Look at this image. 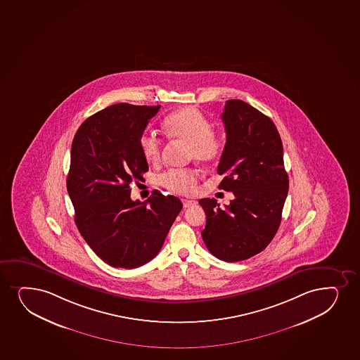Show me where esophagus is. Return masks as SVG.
I'll list each match as a JSON object with an SVG mask.
<instances>
[{
	"instance_id": "1",
	"label": "esophagus",
	"mask_w": 360,
	"mask_h": 360,
	"mask_svg": "<svg viewBox=\"0 0 360 360\" xmlns=\"http://www.w3.org/2000/svg\"><path fill=\"white\" fill-rule=\"evenodd\" d=\"M183 206H184V208L191 207V206H193V205H195L196 203V201L195 200H189V199H182Z\"/></svg>"
}]
</instances>
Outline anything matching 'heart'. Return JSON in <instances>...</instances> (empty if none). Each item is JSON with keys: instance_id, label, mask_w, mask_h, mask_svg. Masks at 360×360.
<instances>
[{"instance_id": "b5f03b06", "label": "heart", "mask_w": 360, "mask_h": 360, "mask_svg": "<svg viewBox=\"0 0 360 360\" xmlns=\"http://www.w3.org/2000/svg\"><path fill=\"white\" fill-rule=\"evenodd\" d=\"M162 130L169 140L189 146L191 159L201 164H212L224 152L225 140L220 132L212 129V124L195 107H186L167 115ZM144 159L157 164L161 158V142L157 136L144 134L140 139ZM159 186L176 194H189L198 183L194 169H169L157 178Z\"/></svg>"}]
</instances>
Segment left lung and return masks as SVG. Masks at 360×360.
Instances as JSON below:
<instances>
[{"mask_svg": "<svg viewBox=\"0 0 360 360\" xmlns=\"http://www.w3.org/2000/svg\"><path fill=\"white\" fill-rule=\"evenodd\" d=\"M226 132L217 172L219 189L233 200L220 208L216 199H201L207 220L202 240L223 262H240L260 253L278 230L289 179L283 146L269 117L242 100H228L221 115Z\"/></svg>", "mask_w": 360, "mask_h": 360, "instance_id": "1", "label": "left lung"}]
</instances>
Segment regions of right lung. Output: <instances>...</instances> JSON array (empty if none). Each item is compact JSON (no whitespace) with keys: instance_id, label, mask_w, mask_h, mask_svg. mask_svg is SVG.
<instances>
[{"instance_id":"obj_1","label":"right lung","mask_w":360,"mask_h":360,"mask_svg":"<svg viewBox=\"0 0 360 360\" xmlns=\"http://www.w3.org/2000/svg\"><path fill=\"white\" fill-rule=\"evenodd\" d=\"M159 110L117 103L86 119L73 139L68 191L75 221L110 266L135 269L150 262L183 207L178 198L158 191L142 205L130 198V184L148 171L140 139Z\"/></svg>"}]
</instances>
